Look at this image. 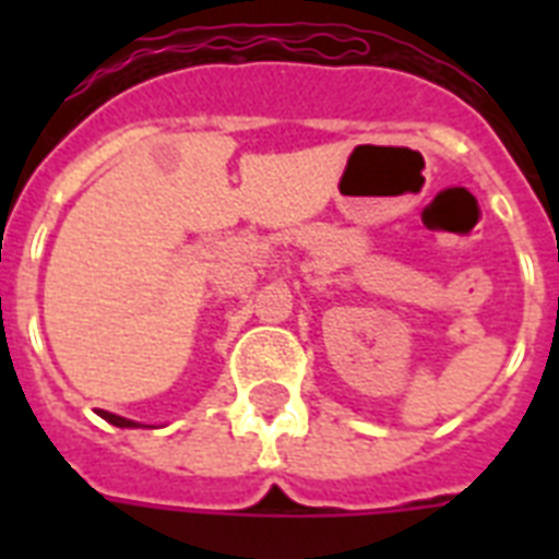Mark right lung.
Masks as SVG:
<instances>
[{
	"label": "right lung",
	"mask_w": 559,
	"mask_h": 559,
	"mask_svg": "<svg viewBox=\"0 0 559 559\" xmlns=\"http://www.w3.org/2000/svg\"><path fill=\"white\" fill-rule=\"evenodd\" d=\"M98 415L104 417V420H109L112 426H118V429H139V426H142V424H135V420H127V417L121 415H112V412H98Z\"/></svg>",
	"instance_id": "add662e5"
}]
</instances>
